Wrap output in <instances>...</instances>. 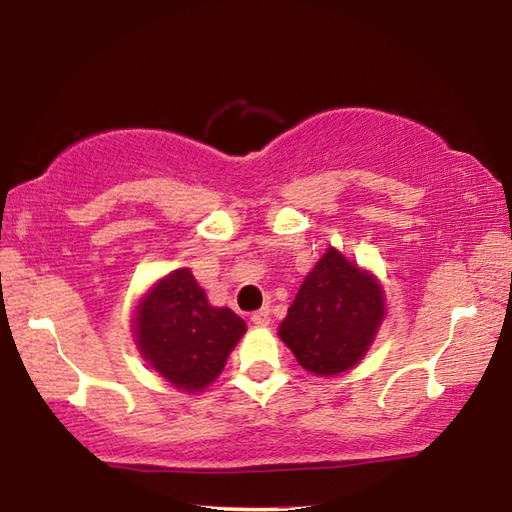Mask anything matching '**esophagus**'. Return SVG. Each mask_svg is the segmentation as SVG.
Masks as SVG:
<instances>
[{
    "instance_id": "34e87169",
    "label": "esophagus",
    "mask_w": 512,
    "mask_h": 512,
    "mask_svg": "<svg viewBox=\"0 0 512 512\" xmlns=\"http://www.w3.org/2000/svg\"><path fill=\"white\" fill-rule=\"evenodd\" d=\"M250 320H253V325H257V327H264V325H268V323H271V309L264 307V309L255 311V314L250 316Z\"/></svg>"
}]
</instances>
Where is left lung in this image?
<instances>
[{
    "label": "left lung",
    "instance_id": "obj_1",
    "mask_svg": "<svg viewBox=\"0 0 512 512\" xmlns=\"http://www.w3.org/2000/svg\"><path fill=\"white\" fill-rule=\"evenodd\" d=\"M384 314L377 277L348 262L336 248H327L300 284L277 334L302 368L332 377L363 359Z\"/></svg>",
    "mask_w": 512,
    "mask_h": 512
}]
</instances>
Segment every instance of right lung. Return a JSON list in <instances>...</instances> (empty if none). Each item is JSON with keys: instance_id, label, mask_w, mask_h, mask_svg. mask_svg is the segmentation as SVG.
<instances>
[{"instance_id": "obj_1", "label": "right lung", "mask_w": 512, "mask_h": 512, "mask_svg": "<svg viewBox=\"0 0 512 512\" xmlns=\"http://www.w3.org/2000/svg\"><path fill=\"white\" fill-rule=\"evenodd\" d=\"M135 343L155 372L187 393L221 375L246 323L228 307H212L189 268L155 282L137 305Z\"/></svg>"}]
</instances>
